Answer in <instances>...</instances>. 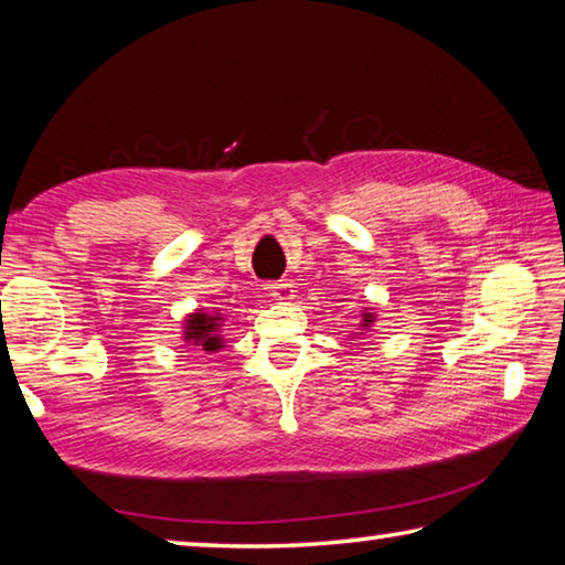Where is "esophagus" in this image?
I'll use <instances>...</instances> for the list:
<instances>
[{"instance_id": "esophagus-1", "label": "esophagus", "mask_w": 565, "mask_h": 565, "mask_svg": "<svg viewBox=\"0 0 565 565\" xmlns=\"http://www.w3.org/2000/svg\"><path fill=\"white\" fill-rule=\"evenodd\" d=\"M269 291H271L274 299H279V301H291L294 299V284H289V281H271Z\"/></svg>"}]
</instances>
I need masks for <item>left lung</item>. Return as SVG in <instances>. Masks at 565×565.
Instances as JSON below:
<instances>
[{
    "label": "left lung",
    "instance_id": "1",
    "mask_svg": "<svg viewBox=\"0 0 565 565\" xmlns=\"http://www.w3.org/2000/svg\"><path fill=\"white\" fill-rule=\"evenodd\" d=\"M363 321H371V317H366V319H363Z\"/></svg>",
    "mask_w": 565,
    "mask_h": 565
}]
</instances>
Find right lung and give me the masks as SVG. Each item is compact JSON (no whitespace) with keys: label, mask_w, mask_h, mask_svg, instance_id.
<instances>
[{"label":"right lung","mask_w":565,"mask_h":565,"mask_svg":"<svg viewBox=\"0 0 565 565\" xmlns=\"http://www.w3.org/2000/svg\"><path fill=\"white\" fill-rule=\"evenodd\" d=\"M214 331H216V319L206 317V313H194V317L186 321V339L202 343L204 351L222 349V341H218Z\"/></svg>","instance_id":"1"}]
</instances>
